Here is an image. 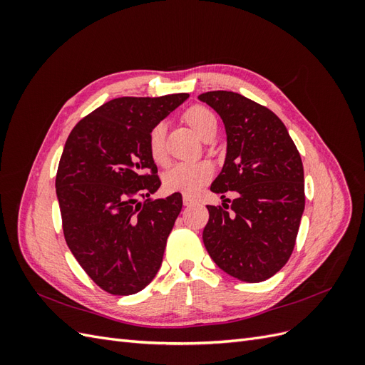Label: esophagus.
<instances>
[{
	"label": "esophagus",
	"mask_w": 365,
	"mask_h": 365,
	"mask_svg": "<svg viewBox=\"0 0 365 365\" xmlns=\"http://www.w3.org/2000/svg\"><path fill=\"white\" fill-rule=\"evenodd\" d=\"M182 204L185 205V207H190L192 204H195V200L192 196H187V195H184L182 196Z\"/></svg>",
	"instance_id": "obj_1"
}]
</instances>
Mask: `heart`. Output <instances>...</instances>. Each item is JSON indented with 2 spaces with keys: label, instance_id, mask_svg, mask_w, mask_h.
Returning <instances> with one entry per match:
<instances>
[{
  "label": "heart",
  "instance_id": "1",
  "mask_svg": "<svg viewBox=\"0 0 365 365\" xmlns=\"http://www.w3.org/2000/svg\"><path fill=\"white\" fill-rule=\"evenodd\" d=\"M182 120L195 134L204 141H210L217 130V118L212 109L202 105H193L182 114ZM165 125L157 123L149 132L148 149L150 158L157 164L165 161ZM213 165L207 161L182 163L170 168L163 176V185L169 193H182L187 196L196 195L212 180Z\"/></svg>",
  "mask_w": 365,
  "mask_h": 365
}]
</instances>
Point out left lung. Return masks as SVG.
<instances>
[{"instance_id": "8db88e82", "label": "left lung", "mask_w": 365, "mask_h": 365, "mask_svg": "<svg viewBox=\"0 0 365 365\" xmlns=\"http://www.w3.org/2000/svg\"><path fill=\"white\" fill-rule=\"evenodd\" d=\"M201 102L224 121L227 157L210 190L235 191L231 206L207 205L202 240L231 277L259 283L289 260L304 210L302 157L283 121L268 108L233 91H208Z\"/></svg>"}]
</instances>
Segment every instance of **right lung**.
Wrapping results in <instances>:
<instances>
[{
  "mask_svg": "<svg viewBox=\"0 0 365 365\" xmlns=\"http://www.w3.org/2000/svg\"><path fill=\"white\" fill-rule=\"evenodd\" d=\"M187 98H113L82 118L63 146L56 175L63 236L90 279L113 295L145 289L161 267L182 197H150L161 181L148 137Z\"/></svg>",
  "mask_w": 365,
  "mask_h": 365,
  "instance_id": "1",
  "label": "right lung"
}]
</instances>
